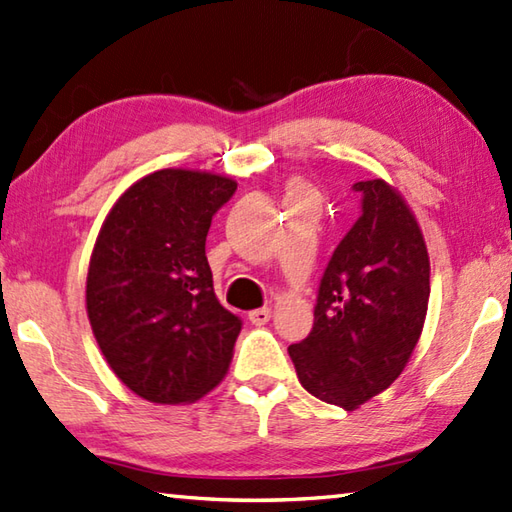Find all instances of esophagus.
I'll use <instances>...</instances> for the list:
<instances>
[{"label":"esophagus","mask_w":512,"mask_h":512,"mask_svg":"<svg viewBox=\"0 0 512 512\" xmlns=\"http://www.w3.org/2000/svg\"><path fill=\"white\" fill-rule=\"evenodd\" d=\"M248 319L253 322L255 326H264L268 319H270V308H257V310H250Z\"/></svg>","instance_id":"1"}]
</instances>
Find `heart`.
Segmentation results:
<instances>
[{
    "instance_id": "1",
    "label": "heart",
    "mask_w": 512,
    "mask_h": 512,
    "mask_svg": "<svg viewBox=\"0 0 512 512\" xmlns=\"http://www.w3.org/2000/svg\"><path fill=\"white\" fill-rule=\"evenodd\" d=\"M290 190H293V193H302V195H313V190H310L306 184H302V182H295L293 186H290Z\"/></svg>"
}]
</instances>
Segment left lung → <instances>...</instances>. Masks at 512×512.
Listing matches in <instances>:
<instances>
[{
	"label": "left lung",
	"mask_w": 512,
	"mask_h": 512,
	"mask_svg": "<svg viewBox=\"0 0 512 512\" xmlns=\"http://www.w3.org/2000/svg\"><path fill=\"white\" fill-rule=\"evenodd\" d=\"M362 215L319 282L308 337L288 346L310 395L355 410L402 375L422 335L428 250L413 210L384 179L353 186Z\"/></svg>",
	"instance_id": "obj_1"
}]
</instances>
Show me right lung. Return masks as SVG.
<instances>
[{"mask_svg":"<svg viewBox=\"0 0 512 512\" xmlns=\"http://www.w3.org/2000/svg\"><path fill=\"white\" fill-rule=\"evenodd\" d=\"M230 177L164 168L110 208L90 255L86 310L108 366L153 404H188L222 382L242 319L215 295L206 259Z\"/></svg>","mask_w":512,"mask_h":512,"instance_id":"obj_1","label":"right lung"}]
</instances>
